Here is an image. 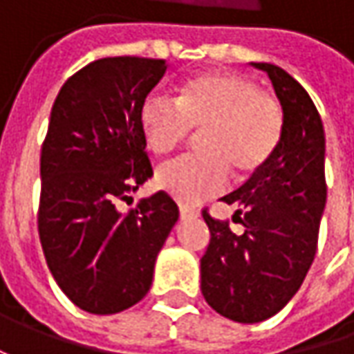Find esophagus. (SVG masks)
I'll return each mask as SVG.
<instances>
[{
	"label": "esophagus",
	"instance_id": "34e87169",
	"mask_svg": "<svg viewBox=\"0 0 354 354\" xmlns=\"http://www.w3.org/2000/svg\"><path fill=\"white\" fill-rule=\"evenodd\" d=\"M198 212L195 211V209H189V207H181L179 209V216H181V221H185V218H195Z\"/></svg>",
	"mask_w": 354,
	"mask_h": 354
}]
</instances>
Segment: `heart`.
<instances>
[{
  "instance_id": "b5f03b06",
  "label": "heart",
  "mask_w": 354,
  "mask_h": 354,
  "mask_svg": "<svg viewBox=\"0 0 354 354\" xmlns=\"http://www.w3.org/2000/svg\"><path fill=\"white\" fill-rule=\"evenodd\" d=\"M140 128L147 147L165 156L198 133V153L157 169L161 191L197 205L225 191L228 169L250 177L274 156L286 129L283 106L270 92L234 73H205L187 80L177 100L161 92L145 96Z\"/></svg>"
}]
</instances>
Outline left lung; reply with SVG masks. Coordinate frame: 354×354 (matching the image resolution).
<instances>
[{
  "label": "left lung",
  "mask_w": 354,
  "mask_h": 354,
  "mask_svg": "<svg viewBox=\"0 0 354 354\" xmlns=\"http://www.w3.org/2000/svg\"><path fill=\"white\" fill-rule=\"evenodd\" d=\"M252 64L270 76L283 106V138L264 167L223 197L238 207L242 234L203 211L211 242L201 258V292L216 313L238 323L276 315L299 290L317 252L327 198L325 133L315 104L283 68Z\"/></svg>",
  "instance_id": "1"
}]
</instances>
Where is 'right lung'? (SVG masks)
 I'll list each match as a JSON object with an SVG mask.
<instances>
[{
    "label": "right lung",
    "instance_id": "add662e5",
    "mask_svg": "<svg viewBox=\"0 0 354 354\" xmlns=\"http://www.w3.org/2000/svg\"><path fill=\"white\" fill-rule=\"evenodd\" d=\"M165 71L163 59H98L62 84L50 110L39 238L55 281L88 313H120L142 301L179 218L165 191L128 212L118 209L153 175L140 108Z\"/></svg>",
    "mask_w": 354,
    "mask_h": 354
}]
</instances>
